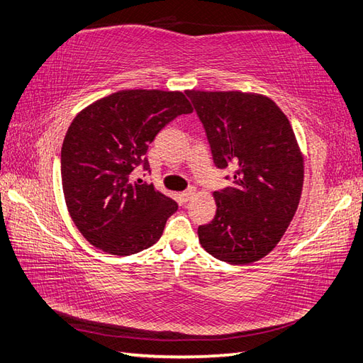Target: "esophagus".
<instances>
[{"label": "esophagus", "mask_w": 363, "mask_h": 363, "mask_svg": "<svg viewBox=\"0 0 363 363\" xmlns=\"http://www.w3.org/2000/svg\"><path fill=\"white\" fill-rule=\"evenodd\" d=\"M196 194V189L194 188H189V189H186V191H183L182 194H180V197H182V200L183 202H188V200Z\"/></svg>", "instance_id": "34e87169"}]
</instances>
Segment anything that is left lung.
<instances>
[{"mask_svg": "<svg viewBox=\"0 0 363 363\" xmlns=\"http://www.w3.org/2000/svg\"><path fill=\"white\" fill-rule=\"evenodd\" d=\"M186 96L214 164L235 171L233 186L214 192L216 216L199 227L200 244L223 262L259 261L277 247L300 203L304 166L292 125L262 94L188 90Z\"/></svg>", "mask_w": 363, "mask_h": 363, "instance_id": "obj_1", "label": "left lung"}]
</instances>
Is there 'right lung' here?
Masks as SVG:
<instances>
[{
  "instance_id": "right-lung-1",
  "label": "right lung",
  "mask_w": 363,
  "mask_h": 363,
  "mask_svg": "<svg viewBox=\"0 0 363 363\" xmlns=\"http://www.w3.org/2000/svg\"><path fill=\"white\" fill-rule=\"evenodd\" d=\"M192 111L182 91L123 90L93 102L72 121L62 144V186L72 222L102 252L138 253L163 235L179 205L152 183L149 144L172 119Z\"/></svg>"
}]
</instances>
